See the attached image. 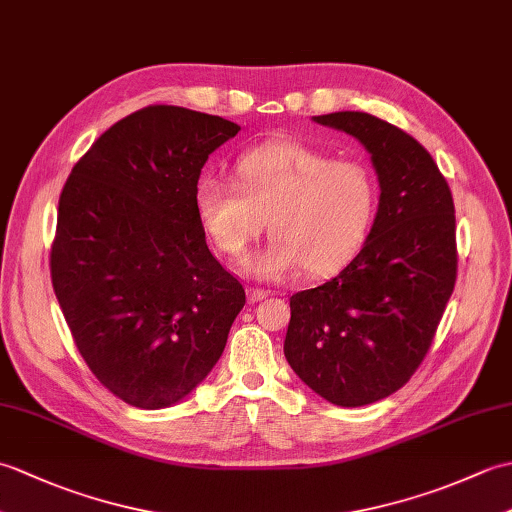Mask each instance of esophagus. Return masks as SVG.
Segmentation results:
<instances>
[{
  "label": "esophagus",
  "instance_id": "esophagus-1",
  "mask_svg": "<svg viewBox=\"0 0 512 512\" xmlns=\"http://www.w3.org/2000/svg\"><path fill=\"white\" fill-rule=\"evenodd\" d=\"M266 297H270V292L268 290H262V288H250L248 290V301H262V299H266Z\"/></svg>",
  "mask_w": 512,
  "mask_h": 512
}]
</instances>
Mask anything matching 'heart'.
<instances>
[{
  "label": "heart",
  "mask_w": 512,
  "mask_h": 512,
  "mask_svg": "<svg viewBox=\"0 0 512 512\" xmlns=\"http://www.w3.org/2000/svg\"><path fill=\"white\" fill-rule=\"evenodd\" d=\"M237 184L206 178L195 189V213L220 253L242 259L262 235L268 246L248 259L259 279H284L303 266L330 275L361 250L378 211V180L361 160L332 158L295 140L244 151Z\"/></svg>",
  "instance_id": "1"
}]
</instances>
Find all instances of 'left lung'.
Returning <instances> with one entry per match:
<instances>
[{
	"mask_svg": "<svg viewBox=\"0 0 512 512\" xmlns=\"http://www.w3.org/2000/svg\"><path fill=\"white\" fill-rule=\"evenodd\" d=\"M312 121L369 151L380 200L361 253L290 297L284 354L314 394L363 407L405 385L436 336L458 275L453 195L429 151L396 125L365 112Z\"/></svg>",
	"mask_w": 512,
	"mask_h": 512,
	"instance_id": "left-lung-1",
	"label": "left lung"
}]
</instances>
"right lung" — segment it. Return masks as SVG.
<instances>
[{"mask_svg": "<svg viewBox=\"0 0 512 512\" xmlns=\"http://www.w3.org/2000/svg\"><path fill=\"white\" fill-rule=\"evenodd\" d=\"M237 132L187 107H143L96 140L61 191L54 295L92 374L132 407L189 396L246 303L195 213L204 162Z\"/></svg>", "mask_w": 512, "mask_h": 512, "instance_id": "obj_1", "label": "right lung"}]
</instances>
